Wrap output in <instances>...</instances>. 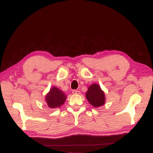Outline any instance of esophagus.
I'll list each match as a JSON object with an SVG mask.
<instances>
[{
	"mask_svg": "<svg viewBox=\"0 0 153 153\" xmlns=\"http://www.w3.org/2000/svg\"><path fill=\"white\" fill-rule=\"evenodd\" d=\"M72 93L73 94H76V95H79V94H80V91L78 90H73Z\"/></svg>",
	"mask_w": 153,
	"mask_h": 153,
	"instance_id": "esophagus-1",
	"label": "esophagus"
}]
</instances>
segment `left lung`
Masks as SVG:
<instances>
[{"label": "left lung", "mask_w": 153, "mask_h": 153, "mask_svg": "<svg viewBox=\"0 0 153 153\" xmlns=\"http://www.w3.org/2000/svg\"><path fill=\"white\" fill-rule=\"evenodd\" d=\"M86 99L94 107H100L105 104V95L99 85L93 83L91 85L85 94Z\"/></svg>", "instance_id": "8db88e82"}]
</instances>
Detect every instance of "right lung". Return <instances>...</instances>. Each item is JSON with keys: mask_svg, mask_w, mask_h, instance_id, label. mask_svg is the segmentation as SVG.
Instances as JSON below:
<instances>
[{"mask_svg": "<svg viewBox=\"0 0 153 153\" xmlns=\"http://www.w3.org/2000/svg\"><path fill=\"white\" fill-rule=\"evenodd\" d=\"M66 99V95L56 87H51L49 92L45 96V100L48 106L51 108L60 107Z\"/></svg>", "mask_w": 153, "mask_h": 153, "instance_id": "right-lung-1", "label": "right lung"}]
</instances>
